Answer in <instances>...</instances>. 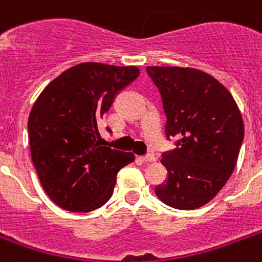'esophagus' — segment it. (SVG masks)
Returning a JSON list of instances; mask_svg holds the SVG:
<instances>
[{
	"label": "esophagus",
	"instance_id": "esophagus-1",
	"mask_svg": "<svg viewBox=\"0 0 262 262\" xmlns=\"http://www.w3.org/2000/svg\"><path fill=\"white\" fill-rule=\"evenodd\" d=\"M143 162L145 163H149V162H155V157H154L152 154H148V155H145V157H141L140 158Z\"/></svg>",
	"mask_w": 262,
	"mask_h": 262
}]
</instances>
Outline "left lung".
<instances>
[{"label":"left lung","mask_w":262,"mask_h":262,"mask_svg":"<svg viewBox=\"0 0 262 262\" xmlns=\"http://www.w3.org/2000/svg\"><path fill=\"white\" fill-rule=\"evenodd\" d=\"M162 96L165 135L176 148L163 152L167 179L157 196L167 206L192 210L206 205L236 166L245 127L232 95L214 77L196 69L147 67Z\"/></svg>","instance_id":"obj_1"}]
</instances>
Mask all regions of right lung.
Listing matches in <instances>:
<instances>
[{
	"instance_id": "right-lung-1",
	"label": "right lung",
	"mask_w": 262,
	"mask_h": 262,
	"mask_svg": "<svg viewBox=\"0 0 262 262\" xmlns=\"http://www.w3.org/2000/svg\"><path fill=\"white\" fill-rule=\"evenodd\" d=\"M139 74L135 66L81 63L38 96L27 125L31 159L47 195L61 209L86 213L103 206L118 171L135 161L132 152L103 145L99 122Z\"/></svg>"
}]
</instances>
